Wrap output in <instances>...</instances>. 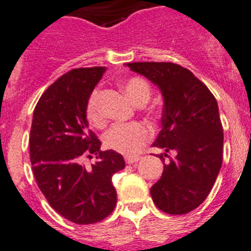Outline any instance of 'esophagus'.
Listing matches in <instances>:
<instances>
[{
    "label": "esophagus",
    "mask_w": 251,
    "mask_h": 251,
    "mask_svg": "<svg viewBox=\"0 0 251 251\" xmlns=\"http://www.w3.org/2000/svg\"><path fill=\"white\" fill-rule=\"evenodd\" d=\"M140 160H141V158H140L139 156H126V157H125L126 163H128V165H131V163L139 162Z\"/></svg>",
    "instance_id": "obj_1"
}]
</instances>
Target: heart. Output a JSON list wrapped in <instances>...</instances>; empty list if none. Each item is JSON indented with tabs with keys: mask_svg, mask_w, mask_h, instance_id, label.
<instances>
[{
	"mask_svg": "<svg viewBox=\"0 0 251 251\" xmlns=\"http://www.w3.org/2000/svg\"><path fill=\"white\" fill-rule=\"evenodd\" d=\"M123 89L128 99L137 106H142L150 100L152 90L150 84L141 78H130L123 83ZM99 89L93 90L86 102L85 115L89 123L94 126L104 124V115L99 104ZM151 132L141 123L115 124L105 133L104 141L106 147L120 153L135 154L150 140Z\"/></svg>",
	"mask_w": 251,
	"mask_h": 251,
	"instance_id": "heart-1",
	"label": "heart"
}]
</instances>
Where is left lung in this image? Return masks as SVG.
Returning <instances> with one entry per match:
<instances>
[{
  "mask_svg": "<svg viewBox=\"0 0 251 251\" xmlns=\"http://www.w3.org/2000/svg\"><path fill=\"white\" fill-rule=\"evenodd\" d=\"M125 65L157 86L163 98L162 130L152 144L165 150L157 154L163 173L151 187L152 200L165 213L186 214L207 198L222 167L224 137L217 100L193 73L178 64ZM170 151L175 152L173 159L167 154Z\"/></svg>",
  "mask_w": 251,
  "mask_h": 251,
  "instance_id": "obj_1",
  "label": "left lung"
}]
</instances>
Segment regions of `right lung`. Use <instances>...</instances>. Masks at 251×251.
<instances>
[{
  "label": "right lung",
  "mask_w": 251,
  "mask_h": 251,
  "mask_svg": "<svg viewBox=\"0 0 251 251\" xmlns=\"http://www.w3.org/2000/svg\"><path fill=\"white\" fill-rule=\"evenodd\" d=\"M105 67L78 68L51 84L36 105L29 136V156L37 184L50 207L75 224H93L116 205L112 176L125 168L114 150L89 130L85 110ZM97 162L82 165L85 155Z\"/></svg>",
  "instance_id": "1"
}]
</instances>
